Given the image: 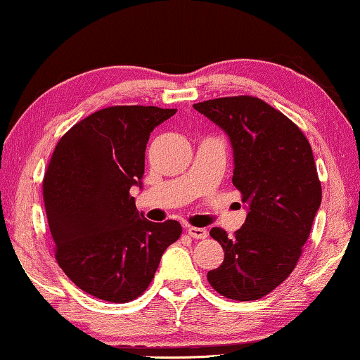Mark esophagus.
Returning <instances> with one entry per match:
<instances>
[{"mask_svg":"<svg viewBox=\"0 0 360 360\" xmlns=\"http://www.w3.org/2000/svg\"><path fill=\"white\" fill-rule=\"evenodd\" d=\"M186 231H188V235H190L191 238H195V240H205V238L208 236V231H207V228L188 226V228H186Z\"/></svg>","mask_w":360,"mask_h":360,"instance_id":"1","label":"esophagus"}]
</instances>
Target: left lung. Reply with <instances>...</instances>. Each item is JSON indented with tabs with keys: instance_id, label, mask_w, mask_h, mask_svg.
Wrapping results in <instances>:
<instances>
[{
	"instance_id": "1",
	"label": "left lung",
	"mask_w": 360,
	"mask_h": 360,
	"mask_svg": "<svg viewBox=\"0 0 360 360\" xmlns=\"http://www.w3.org/2000/svg\"><path fill=\"white\" fill-rule=\"evenodd\" d=\"M193 109L230 137L233 185L248 210L233 238L212 228L225 259L207 278L228 300H259L292 273L321 207L311 146L296 124L258 97H220Z\"/></svg>"
}]
</instances>
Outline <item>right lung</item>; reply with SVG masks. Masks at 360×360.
Here are the masks:
<instances>
[{
	"label": "right lung",
	"instance_id": "1",
	"mask_svg": "<svg viewBox=\"0 0 360 360\" xmlns=\"http://www.w3.org/2000/svg\"><path fill=\"white\" fill-rule=\"evenodd\" d=\"M176 109L114 105L63 135L43 180L56 259L84 292L109 302L139 297L181 235L179 221H148L135 208L150 132Z\"/></svg>",
	"mask_w": 360,
	"mask_h": 360
}]
</instances>
